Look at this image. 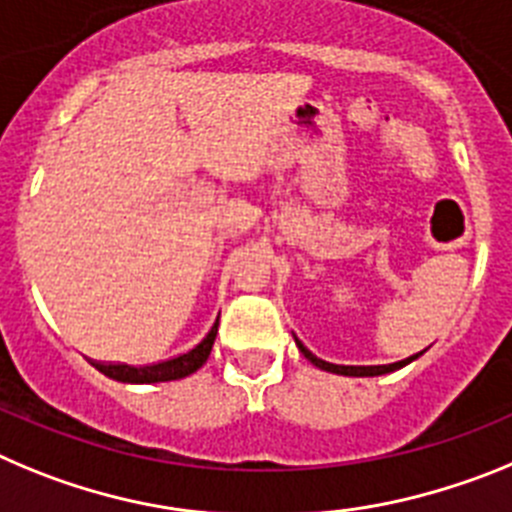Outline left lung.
<instances>
[{"mask_svg": "<svg viewBox=\"0 0 512 512\" xmlns=\"http://www.w3.org/2000/svg\"><path fill=\"white\" fill-rule=\"evenodd\" d=\"M298 349L303 352V357L308 359V362H313L316 367H321V370L326 372H336V375H349V377H375V375H385V372H393V370H400L403 365H408V362H413V359L418 357V354H413V357L403 359V362H393V365H331V362H324V359H319L316 354L308 352L306 347H303L301 342L296 339Z\"/></svg>", "mask_w": 512, "mask_h": 512, "instance_id": "1", "label": "left lung"}]
</instances>
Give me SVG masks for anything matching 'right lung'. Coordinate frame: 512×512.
<instances>
[{
  "mask_svg": "<svg viewBox=\"0 0 512 512\" xmlns=\"http://www.w3.org/2000/svg\"><path fill=\"white\" fill-rule=\"evenodd\" d=\"M216 329H219V319L211 326L209 334L201 339L196 347L186 349V352L176 354V357L163 359V362H153V365H122V362H94L96 370L104 372L107 377L119 382H168V380H181V377L191 375L199 370L209 359L211 347H214Z\"/></svg>",
  "mask_w": 512,
  "mask_h": 512,
  "instance_id": "add662e5",
  "label": "right lung"
}]
</instances>
